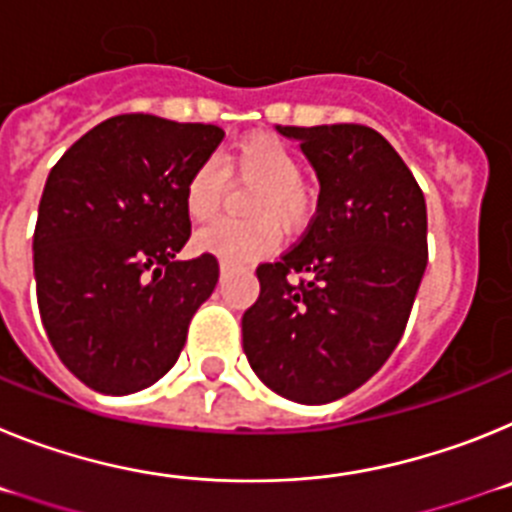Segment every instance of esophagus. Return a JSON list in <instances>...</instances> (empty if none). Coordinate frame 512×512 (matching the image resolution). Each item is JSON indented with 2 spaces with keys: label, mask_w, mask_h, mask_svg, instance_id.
<instances>
[{
  "label": "esophagus",
  "mask_w": 512,
  "mask_h": 512,
  "mask_svg": "<svg viewBox=\"0 0 512 512\" xmlns=\"http://www.w3.org/2000/svg\"><path fill=\"white\" fill-rule=\"evenodd\" d=\"M228 271H230V264H220V274H223V277L228 274Z\"/></svg>",
  "instance_id": "1"
}]
</instances>
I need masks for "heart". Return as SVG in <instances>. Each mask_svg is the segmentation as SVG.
<instances>
[{"label": "heart", "instance_id": "b5f03b06", "mask_svg": "<svg viewBox=\"0 0 512 512\" xmlns=\"http://www.w3.org/2000/svg\"><path fill=\"white\" fill-rule=\"evenodd\" d=\"M256 184L246 202L248 223H217L194 238L200 251L223 264L241 266L271 253L284 233H300L315 212V189L300 176V158L282 138L253 133L238 140L220 161L207 158L184 184V207L194 223L215 220L225 197V177Z\"/></svg>", "mask_w": 512, "mask_h": 512}]
</instances>
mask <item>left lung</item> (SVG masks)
<instances>
[{"label":"left lung","mask_w":512,"mask_h":512,"mask_svg":"<svg viewBox=\"0 0 512 512\" xmlns=\"http://www.w3.org/2000/svg\"><path fill=\"white\" fill-rule=\"evenodd\" d=\"M277 130L318 174V212L297 246L256 269L243 351L269 390L323 405L374 377L405 333L428 264L425 197L366 125Z\"/></svg>","instance_id":"obj_1"}]
</instances>
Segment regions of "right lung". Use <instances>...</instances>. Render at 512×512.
<instances>
[{
	"mask_svg": "<svg viewBox=\"0 0 512 512\" xmlns=\"http://www.w3.org/2000/svg\"><path fill=\"white\" fill-rule=\"evenodd\" d=\"M223 138L217 125L117 115L48 174L33 235L40 318L66 369L102 395L164 377L215 289L212 253H176L192 233L184 184Z\"/></svg>",
	"mask_w": 512,
	"mask_h": 512,
	"instance_id": "1",
	"label": "right lung"
}]
</instances>
